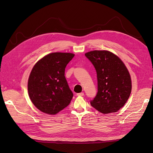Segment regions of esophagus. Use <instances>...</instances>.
<instances>
[{
    "label": "esophagus",
    "instance_id": "esophagus-1",
    "mask_svg": "<svg viewBox=\"0 0 153 153\" xmlns=\"http://www.w3.org/2000/svg\"><path fill=\"white\" fill-rule=\"evenodd\" d=\"M83 95H84V93H83V92L77 93V96H83Z\"/></svg>",
    "mask_w": 153,
    "mask_h": 153
}]
</instances>
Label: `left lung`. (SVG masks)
Here are the masks:
<instances>
[{"mask_svg": "<svg viewBox=\"0 0 153 153\" xmlns=\"http://www.w3.org/2000/svg\"><path fill=\"white\" fill-rule=\"evenodd\" d=\"M97 71L98 92L91 105L103 114L117 112L131 92L129 73L120 58L107 50H93L85 54Z\"/></svg>", "mask_w": 153, "mask_h": 153, "instance_id": "8db88e82", "label": "left lung"}]
</instances>
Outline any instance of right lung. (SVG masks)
<instances>
[{
    "instance_id": "obj_1",
    "label": "right lung",
    "mask_w": 153,
    "mask_h": 153,
    "mask_svg": "<svg viewBox=\"0 0 153 153\" xmlns=\"http://www.w3.org/2000/svg\"><path fill=\"white\" fill-rule=\"evenodd\" d=\"M75 55L51 53L39 60L28 80L32 102L42 112L55 114L66 108L74 96L65 76V70Z\"/></svg>"
}]
</instances>
